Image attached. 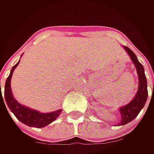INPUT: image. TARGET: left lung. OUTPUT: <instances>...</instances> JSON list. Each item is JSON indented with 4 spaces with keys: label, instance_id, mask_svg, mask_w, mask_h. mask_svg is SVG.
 Masks as SVG:
<instances>
[{
    "label": "left lung",
    "instance_id": "1",
    "mask_svg": "<svg viewBox=\"0 0 154 154\" xmlns=\"http://www.w3.org/2000/svg\"><path fill=\"white\" fill-rule=\"evenodd\" d=\"M123 48L127 51L128 54L130 56V58L136 68L137 74L139 76V89L133 100L129 103H128L127 105L122 106L119 109L122 115V119L118 125H124V124L128 123L129 122L133 121L138 116L141 109L144 107L146 99H147V94H148L146 78L145 71H144V68L142 64L138 61L134 53L129 48H128L127 46H124Z\"/></svg>",
    "mask_w": 154,
    "mask_h": 154
}]
</instances>
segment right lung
<instances>
[{"label":"right lung","mask_w":154,"mask_h":154,"mask_svg":"<svg viewBox=\"0 0 154 154\" xmlns=\"http://www.w3.org/2000/svg\"><path fill=\"white\" fill-rule=\"evenodd\" d=\"M19 63H20V62L14 66V68H12V70H11V73L9 74L8 77L7 78V80H6L5 89H4V97H5L6 103L8 104L10 110L17 117V119L19 121H20L21 122H23L24 124L28 125L30 127H45V126L50 124L51 122L56 120V118L59 116L60 113L62 112V109H58L56 111L50 112V113H40L37 110H34V109H32L30 108H27V107L21 105L15 100L14 98L13 97L12 92H11L10 80H11L12 74L14 73V68L19 65ZM2 96V94L1 93V97Z\"/></svg>","instance_id":"right-lung-1"}]
</instances>
